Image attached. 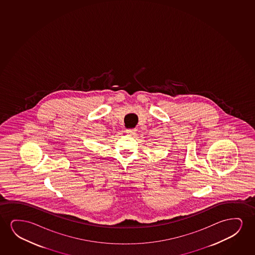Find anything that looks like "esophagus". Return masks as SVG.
Instances as JSON below:
<instances>
[{
	"label": "esophagus",
	"mask_w": 255,
	"mask_h": 255,
	"mask_svg": "<svg viewBox=\"0 0 255 255\" xmlns=\"http://www.w3.org/2000/svg\"><path fill=\"white\" fill-rule=\"evenodd\" d=\"M126 133H127V134H129V135H134V134H135V133H136V129H126Z\"/></svg>",
	"instance_id": "obj_1"
}]
</instances>
